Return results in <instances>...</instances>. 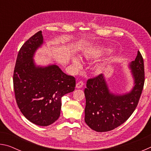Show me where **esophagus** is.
I'll return each mask as SVG.
<instances>
[{
    "label": "esophagus",
    "instance_id": "obj_1",
    "mask_svg": "<svg viewBox=\"0 0 151 151\" xmlns=\"http://www.w3.org/2000/svg\"><path fill=\"white\" fill-rule=\"evenodd\" d=\"M83 85H84L83 82V81H80V82H78V83H76V87L77 88H81L83 87Z\"/></svg>",
    "mask_w": 151,
    "mask_h": 151
}]
</instances>
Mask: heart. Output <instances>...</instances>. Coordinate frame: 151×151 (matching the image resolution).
I'll return each instance as SVG.
<instances>
[{
  "label": "heart",
  "instance_id": "b5f03b06",
  "mask_svg": "<svg viewBox=\"0 0 151 151\" xmlns=\"http://www.w3.org/2000/svg\"><path fill=\"white\" fill-rule=\"evenodd\" d=\"M104 53V51L100 50L98 52H93V51H86L83 54L84 57H85L86 60H93L94 58H96L99 56H100L101 54ZM71 61H72L73 65L76 68H80L82 66V63L80 58L77 57H73L71 58ZM95 70L96 72H101L102 68L101 66H96L95 68Z\"/></svg>",
  "mask_w": 151,
  "mask_h": 151
}]
</instances>
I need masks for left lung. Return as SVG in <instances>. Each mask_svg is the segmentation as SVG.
Listing matches in <instances>:
<instances>
[{
  "label": "left lung",
  "mask_w": 151,
  "mask_h": 151,
  "mask_svg": "<svg viewBox=\"0 0 151 151\" xmlns=\"http://www.w3.org/2000/svg\"><path fill=\"white\" fill-rule=\"evenodd\" d=\"M129 67L134 86L126 93H112L103 74L87 81L85 121L91 129L96 132L111 131L124 123L134 111L145 83L144 62L139 50Z\"/></svg>",
  "instance_id": "8db88e82"
}]
</instances>
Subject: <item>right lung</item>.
I'll return each mask as SVG.
<instances>
[{
    "label": "right lung",
    "instance_id": "obj_1",
    "mask_svg": "<svg viewBox=\"0 0 151 151\" xmlns=\"http://www.w3.org/2000/svg\"><path fill=\"white\" fill-rule=\"evenodd\" d=\"M43 43L40 30L20 48L14 70L13 85L17 105L22 114L32 123L47 127L60 116L61 98L74 91L76 81L57 65H36L35 52Z\"/></svg>",
    "mask_w": 151,
    "mask_h": 151
}]
</instances>
